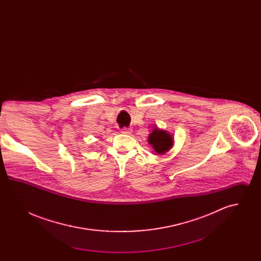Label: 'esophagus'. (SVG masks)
Returning a JSON list of instances; mask_svg holds the SVG:
<instances>
[{
	"instance_id": "34e87169",
	"label": "esophagus",
	"mask_w": 261,
	"mask_h": 261,
	"mask_svg": "<svg viewBox=\"0 0 261 261\" xmlns=\"http://www.w3.org/2000/svg\"><path fill=\"white\" fill-rule=\"evenodd\" d=\"M132 128H123L121 129V133L122 134H126V135H130L132 133Z\"/></svg>"
}]
</instances>
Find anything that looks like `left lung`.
I'll return each mask as SVG.
<instances>
[{
  "label": "left lung",
  "mask_w": 261,
  "mask_h": 261,
  "mask_svg": "<svg viewBox=\"0 0 261 261\" xmlns=\"http://www.w3.org/2000/svg\"><path fill=\"white\" fill-rule=\"evenodd\" d=\"M148 142L158 154H164L173 147V137L166 130L154 127L149 135Z\"/></svg>",
  "instance_id": "8db88e82"
}]
</instances>
